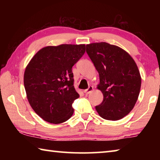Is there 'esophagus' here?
<instances>
[{"label":"esophagus","mask_w":160,"mask_h":160,"mask_svg":"<svg viewBox=\"0 0 160 160\" xmlns=\"http://www.w3.org/2000/svg\"><path fill=\"white\" fill-rule=\"evenodd\" d=\"M93 90H94L93 87H92V86H90L88 89H87V90H85V91H84V92L85 93L86 95H88V94H90V93L92 92L93 91Z\"/></svg>","instance_id":"obj_1"}]
</instances>
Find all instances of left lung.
<instances>
[{
  "mask_svg": "<svg viewBox=\"0 0 160 160\" xmlns=\"http://www.w3.org/2000/svg\"><path fill=\"white\" fill-rule=\"evenodd\" d=\"M86 51L99 72L97 89L104 96L95 107L106 120L117 121L131 112L138 98L141 77L136 63L122 48L106 42L86 45Z\"/></svg>",
  "mask_w": 160,
  "mask_h": 160,
  "instance_id": "obj_1",
  "label": "left lung"
}]
</instances>
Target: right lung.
Listing matches in <instances>:
<instances>
[{"label": "right lung", "instance_id": "right-lung-1", "mask_svg": "<svg viewBox=\"0 0 160 160\" xmlns=\"http://www.w3.org/2000/svg\"><path fill=\"white\" fill-rule=\"evenodd\" d=\"M85 52V44L48 46L38 51L27 66L24 74L27 97L43 120L58 124L72 116V104L80 97L73 85L72 67Z\"/></svg>", "mask_w": 160, "mask_h": 160}]
</instances>
